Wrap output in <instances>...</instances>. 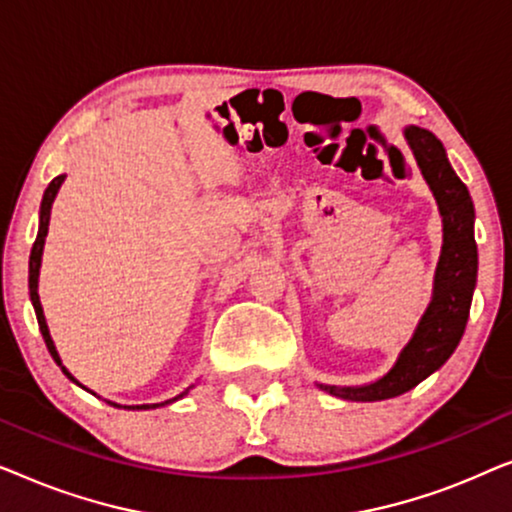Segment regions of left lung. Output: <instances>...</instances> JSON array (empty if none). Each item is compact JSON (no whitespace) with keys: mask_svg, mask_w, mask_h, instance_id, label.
<instances>
[{"mask_svg":"<svg viewBox=\"0 0 512 512\" xmlns=\"http://www.w3.org/2000/svg\"><path fill=\"white\" fill-rule=\"evenodd\" d=\"M403 135L443 216V249L433 277V296L410 342L401 349L387 375L363 387L319 384L321 391L345 401H384L417 387L450 359L466 331L468 312H471L475 279H478L473 200L464 181L452 170L445 146L433 132L410 125Z\"/></svg>","mask_w":512,"mask_h":512,"instance_id":"1","label":"left lung"}]
</instances>
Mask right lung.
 Masks as SVG:
<instances>
[{
  "label": "right lung",
  "mask_w": 512,
  "mask_h": 512,
  "mask_svg": "<svg viewBox=\"0 0 512 512\" xmlns=\"http://www.w3.org/2000/svg\"><path fill=\"white\" fill-rule=\"evenodd\" d=\"M62 181H65V174H60V177H55V179L51 181V184H48L46 191H44V200H41V209H39V233H37V240H34V244H32V254H30V300H32V305H34V312H37L39 331H41V335H44V342H46L48 352H51L55 363H58V366L62 368V373H65L72 382H76L74 377H72V373H69V370H67L65 366H62L58 349H55L51 333H48L46 317H44V307H41V300H39V293H37V286H39V268H41V254H44V242H46V235H48V221H51V207H53L55 195H58V191H60ZM76 384H79V382H76ZM188 389H193V387H188ZM188 389L184 391V394H179L177 398H170V401H165V403H153V405H116V403H111V401H109V403L116 405V408L151 410V408H158V405H167V403H172V401H179L181 396L188 394Z\"/></svg>",
  "instance_id": "1"
}]
</instances>
